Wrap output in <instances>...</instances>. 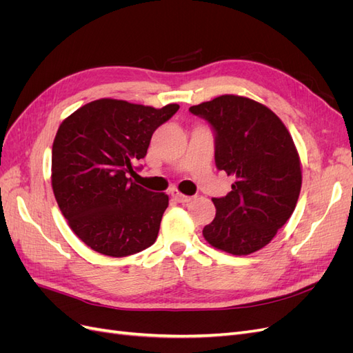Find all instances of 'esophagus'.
<instances>
[{
  "instance_id": "1",
  "label": "esophagus",
  "mask_w": 353,
  "mask_h": 353,
  "mask_svg": "<svg viewBox=\"0 0 353 353\" xmlns=\"http://www.w3.org/2000/svg\"><path fill=\"white\" fill-rule=\"evenodd\" d=\"M170 196H172L178 203H188V201H191V196H184V194H181L178 190H170Z\"/></svg>"
}]
</instances>
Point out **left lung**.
Returning <instances> with one entry per match:
<instances>
[{
    "mask_svg": "<svg viewBox=\"0 0 353 353\" xmlns=\"http://www.w3.org/2000/svg\"><path fill=\"white\" fill-rule=\"evenodd\" d=\"M190 112L212 128L216 168L236 178L227 196L212 199L216 215L203 236L231 254L262 249L292 216L301 193L292 135L274 112L239 95H221Z\"/></svg>",
    "mask_w": 353,
    "mask_h": 353,
    "instance_id": "1",
    "label": "left lung"
}]
</instances>
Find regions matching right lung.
I'll return each instance as SVG.
<instances>
[{
	"label": "right lung",
	"instance_id": "right-lung-1",
	"mask_svg": "<svg viewBox=\"0 0 353 353\" xmlns=\"http://www.w3.org/2000/svg\"><path fill=\"white\" fill-rule=\"evenodd\" d=\"M179 109L101 99L63 121L52 143L51 184L77 236L105 256L122 258L156 241L169 199L135 184L138 160L153 132Z\"/></svg>",
	"mask_w": 353,
	"mask_h": 353
}]
</instances>
